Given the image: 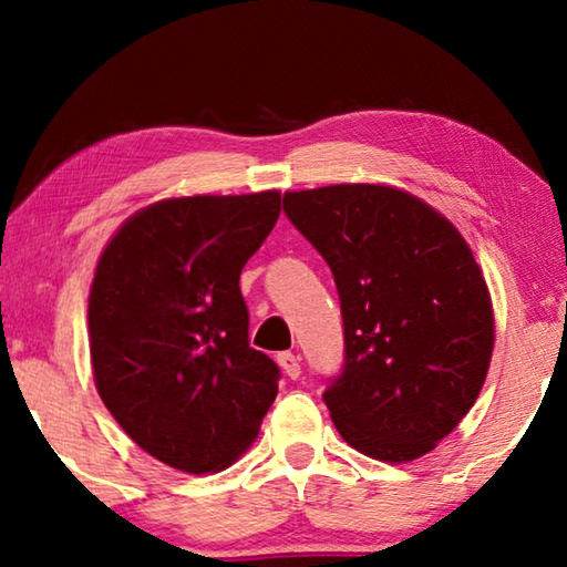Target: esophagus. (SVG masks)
<instances>
[{
    "mask_svg": "<svg viewBox=\"0 0 567 567\" xmlns=\"http://www.w3.org/2000/svg\"><path fill=\"white\" fill-rule=\"evenodd\" d=\"M277 362H280V368L285 370L287 378H290V380L300 378L302 368H300V358H297L295 352H280V354H277Z\"/></svg>",
    "mask_w": 567,
    "mask_h": 567,
    "instance_id": "34e87169",
    "label": "esophagus"
}]
</instances>
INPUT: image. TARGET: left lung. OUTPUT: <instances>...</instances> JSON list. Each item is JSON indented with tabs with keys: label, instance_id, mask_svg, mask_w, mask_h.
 <instances>
[{
	"label": "left lung",
	"instance_id": "8db88e82",
	"mask_svg": "<svg viewBox=\"0 0 567 567\" xmlns=\"http://www.w3.org/2000/svg\"><path fill=\"white\" fill-rule=\"evenodd\" d=\"M285 215L330 265L344 364L324 405L348 445L410 463L453 433L483 390L495 320L455 225L405 189L285 192Z\"/></svg>",
	"mask_w": 567,
	"mask_h": 567
}]
</instances>
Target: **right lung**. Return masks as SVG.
I'll use <instances>...</instances> for the list:
<instances>
[{
	"label": "right lung",
	"mask_w": 567,
	"mask_h": 567,
	"mask_svg": "<svg viewBox=\"0 0 567 567\" xmlns=\"http://www.w3.org/2000/svg\"><path fill=\"white\" fill-rule=\"evenodd\" d=\"M280 217V192L195 195L140 209L110 239L90 290L104 408L182 473L233 465L260 433L280 368L249 348L239 272Z\"/></svg>",
	"instance_id": "right-lung-1"
}]
</instances>
